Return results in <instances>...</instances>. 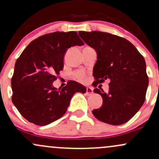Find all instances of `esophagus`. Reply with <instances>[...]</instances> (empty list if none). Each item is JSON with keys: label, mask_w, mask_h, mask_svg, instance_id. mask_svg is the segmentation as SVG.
Here are the masks:
<instances>
[{"label": "esophagus", "mask_w": 159, "mask_h": 159, "mask_svg": "<svg viewBox=\"0 0 159 159\" xmlns=\"http://www.w3.org/2000/svg\"><path fill=\"white\" fill-rule=\"evenodd\" d=\"M86 93H87V95H92L93 93V88H91L90 87H87V92H86Z\"/></svg>", "instance_id": "1"}]
</instances>
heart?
Returning <instances> with one entry per match:
<instances>
[{
    "instance_id": "obj_1",
    "label": "heart",
    "mask_w": 159,
    "mask_h": 159,
    "mask_svg": "<svg viewBox=\"0 0 159 159\" xmlns=\"http://www.w3.org/2000/svg\"><path fill=\"white\" fill-rule=\"evenodd\" d=\"M75 77L77 78L78 80H80V81H84L85 80L86 74L84 72H83V71H77V72H75Z\"/></svg>"
}]
</instances>
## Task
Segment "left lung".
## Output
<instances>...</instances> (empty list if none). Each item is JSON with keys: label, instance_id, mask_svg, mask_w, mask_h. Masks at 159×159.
Masks as SVG:
<instances>
[{"label": "left lung", "instance_id": "8db88e82", "mask_svg": "<svg viewBox=\"0 0 159 159\" xmlns=\"http://www.w3.org/2000/svg\"><path fill=\"white\" fill-rule=\"evenodd\" d=\"M86 44L97 53L93 67L96 81L108 79V93L94 89L100 94L103 104L92 111L95 117L111 125H121L129 121L139 111L145 101L149 78L146 63L134 45L120 36L100 31H79Z\"/></svg>", "mask_w": 159, "mask_h": 159}]
</instances>
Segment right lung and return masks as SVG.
Returning a JSON list of instances; mask_svg holds the SVG:
<instances>
[{"instance_id":"1","label":"right lung","mask_w":159,"mask_h":159,"mask_svg":"<svg viewBox=\"0 0 159 159\" xmlns=\"http://www.w3.org/2000/svg\"><path fill=\"white\" fill-rule=\"evenodd\" d=\"M82 45L76 32L57 31L34 39L18 58L11 81L12 101L29 122L50 124L65 114L75 93H86L84 86L74 81L59 90L53 86L67 49Z\"/></svg>"}]
</instances>
